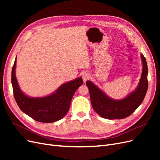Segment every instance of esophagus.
<instances>
[{"label": "esophagus", "instance_id": "obj_1", "mask_svg": "<svg viewBox=\"0 0 160 160\" xmlns=\"http://www.w3.org/2000/svg\"><path fill=\"white\" fill-rule=\"evenodd\" d=\"M90 78V75L89 73H88V72H85V73L83 74V81H87L88 79Z\"/></svg>", "mask_w": 160, "mask_h": 160}]
</instances>
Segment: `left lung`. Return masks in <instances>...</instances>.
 Listing matches in <instances>:
<instances>
[{
    "mask_svg": "<svg viewBox=\"0 0 160 160\" xmlns=\"http://www.w3.org/2000/svg\"><path fill=\"white\" fill-rule=\"evenodd\" d=\"M141 58L143 69L139 83L135 90L123 99H111L91 81L86 82L92 107L101 117L108 119L125 118L132 115L143 102L148 88V69L146 58L142 54Z\"/></svg>",
    "mask_w": 160,
    "mask_h": 160,
    "instance_id": "1",
    "label": "left lung"
}]
</instances>
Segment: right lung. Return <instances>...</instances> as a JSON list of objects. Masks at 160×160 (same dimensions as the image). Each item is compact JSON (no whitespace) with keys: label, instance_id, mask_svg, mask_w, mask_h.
I'll return each mask as SVG.
<instances>
[{"label":"right lung","instance_id":"add662e5","mask_svg":"<svg viewBox=\"0 0 160 160\" xmlns=\"http://www.w3.org/2000/svg\"><path fill=\"white\" fill-rule=\"evenodd\" d=\"M17 57L12 69L11 82L16 102L21 110L33 119L52 123L62 119L68 112L71 101L77 89L83 84L81 77L67 82L55 92L43 98H30L19 88L15 75Z\"/></svg>","mask_w":160,"mask_h":160}]
</instances>
